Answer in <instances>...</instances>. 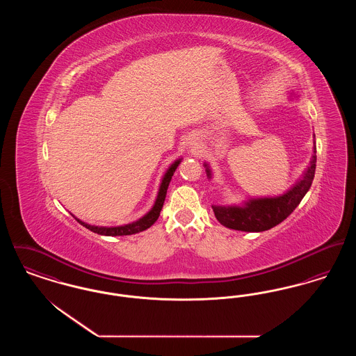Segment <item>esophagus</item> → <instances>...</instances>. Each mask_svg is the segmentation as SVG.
Masks as SVG:
<instances>
[{
  "mask_svg": "<svg viewBox=\"0 0 356 356\" xmlns=\"http://www.w3.org/2000/svg\"><path fill=\"white\" fill-rule=\"evenodd\" d=\"M189 145H191V147H189V148H196V147H195V145H196V144H195V143H193V141H191V143H189Z\"/></svg>",
  "mask_w": 356,
  "mask_h": 356,
  "instance_id": "1",
  "label": "esophagus"
}]
</instances>
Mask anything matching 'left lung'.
Instances as JSON below:
<instances>
[{"mask_svg": "<svg viewBox=\"0 0 356 356\" xmlns=\"http://www.w3.org/2000/svg\"><path fill=\"white\" fill-rule=\"evenodd\" d=\"M314 153H316V147H314ZM315 168L316 154L312 156L311 164L305 173L303 180H300L296 186L291 188L287 193L277 197L254 199L247 202L243 207L213 205L212 209L215 212V216L221 225L236 231L261 232L271 229L275 225L286 220L295 211V208L300 204L312 184ZM207 173L211 177L209 170H207Z\"/></svg>", "mask_w": 356, "mask_h": 356, "instance_id": "8db88e82", "label": "left lung"}]
</instances>
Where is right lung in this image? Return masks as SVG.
Listing matches in <instances>:
<instances>
[{"instance_id":"right-lung-1","label":"right lung","mask_w":356,"mask_h":356,"mask_svg":"<svg viewBox=\"0 0 356 356\" xmlns=\"http://www.w3.org/2000/svg\"><path fill=\"white\" fill-rule=\"evenodd\" d=\"M181 160H177L175 161L170 167V170H167V173L164 175V179L161 181V186L159 189V195H157V199H156V203L153 205L152 209L144 216L141 218L140 220L135 221L132 224H127V225H121V227H96V225H89L84 221H77L84 225L85 228H88L89 231L95 232V234H99V235H105V236H127V235H134V234H138L141 231H145L148 229L152 224H154V221L159 219L160 216V211L164 205V200H165V195H167V189L170 186V179L175 173L176 168L179 167Z\"/></svg>"}]
</instances>
